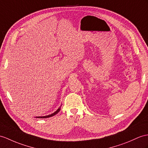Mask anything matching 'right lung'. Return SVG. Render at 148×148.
Wrapping results in <instances>:
<instances>
[{"label":"right lung","mask_w":148,"mask_h":148,"mask_svg":"<svg viewBox=\"0 0 148 148\" xmlns=\"http://www.w3.org/2000/svg\"><path fill=\"white\" fill-rule=\"evenodd\" d=\"M61 107H62V106H61L55 112H53V114H49V115H48V116H39V117H36V118H40V119H45V118H48V117H52V116H55L56 114H57L60 111V110H61Z\"/></svg>","instance_id":"right-lung-1"}]
</instances>
